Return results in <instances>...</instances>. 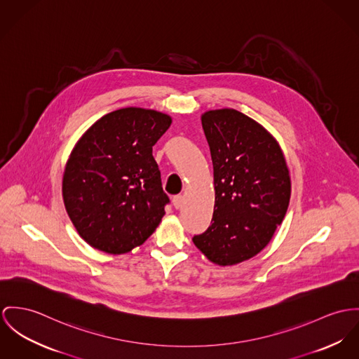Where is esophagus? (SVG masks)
Listing matches in <instances>:
<instances>
[{
	"label": "esophagus",
	"mask_w": 359,
	"mask_h": 359,
	"mask_svg": "<svg viewBox=\"0 0 359 359\" xmlns=\"http://www.w3.org/2000/svg\"><path fill=\"white\" fill-rule=\"evenodd\" d=\"M172 202H173V206H175L176 209H180L182 205H183V202H184V196H183V195H175V196L172 198Z\"/></svg>",
	"instance_id": "34e87169"
}]
</instances>
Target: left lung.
<instances>
[{
  "mask_svg": "<svg viewBox=\"0 0 359 359\" xmlns=\"http://www.w3.org/2000/svg\"><path fill=\"white\" fill-rule=\"evenodd\" d=\"M202 128L210 147L215 210L194 245L216 265L248 261L268 246L291 196L290 170L273 135L242 111H205Z\"/></svg>",
  "mask_w": 359,
  "mask_h": 359,
  "instance_id": "left-lung-1",
  "label": "left lung"
}]
</instances>
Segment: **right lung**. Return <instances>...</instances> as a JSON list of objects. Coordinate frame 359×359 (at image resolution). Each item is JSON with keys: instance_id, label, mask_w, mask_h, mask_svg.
I'll list each match as a JSON object with an SVG mask.
<instances>
[{"instance_id": "add662e5", "label": "right lung", "mask_w": 359, "mask_h": 359, "mask_svg": "<svg viewBox=\"0 0 359 359\" xmlns=\"http://www.w3.org/2000/svg\"><path fill=\"white\" fill-rule=\"evenodd\" d=\"M170 116L123 108L97 120L67 161L62 198L83 241L108 254H124L156 231L169 198L153 146L165 134Z\"/></svg>"}]
</instances>
